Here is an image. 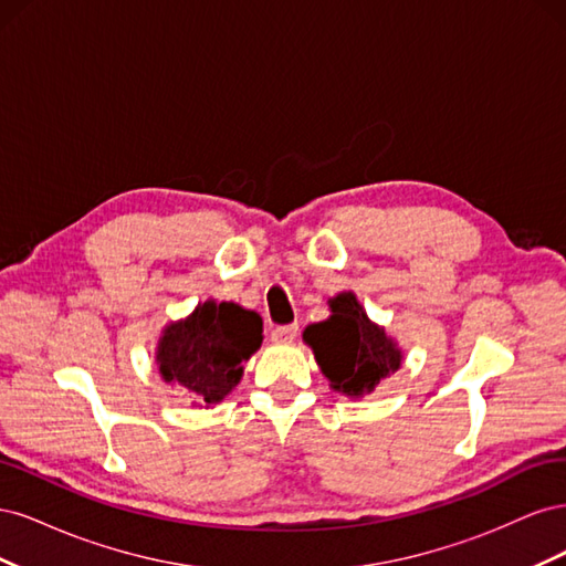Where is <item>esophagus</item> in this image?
<instances>
[{
	"label": "esophagus",
	"mask_w": 566,
	"mask_h": 566,
	"mask_svg": "<svg viewBox=\"0 0 566 566\" xmlns=\"http://www.w3.org/2000/svg\"><path fill=\"white\" fill-rule=\"evenodd\" d=\"M297 323H287V325H276V328L271 331V342H276V345H290L297 337Z\"/></svg>",
	"instance_id": "1"
}]
</instances>
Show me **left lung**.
I'll list each match as a JSON object with an SVG mask.
<instances>
[{"instance_id":"8db88e82","label":"left lung","mask_w":566,"mask_h":566,"mask_svg":"<svg viewBox=\"0 0 566 566\" xmlns=\"http://www.w3.org/2000/svg\"><path fill=\"white\" fill-rule=\"evenodd\" d=\"M328 304L331 318L306 325L302 339L314 349L331 387L361 399L401 368L403 354L385 328L368 318L354 293H339Z\"/></svg>"}]
</instances>
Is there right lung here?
<instances>
[{
  "mask_svg": "<svg viewBox=\"0 0 566 566\" xmlns=\"http://www.w3.org/2000/svg\"><path fill=\"white\" fill-rule=\"evenodd\" d=\"M260 347V314L233 302L208 300L191 316L165 325L156 361L167 385L212 406L241 382L243 361Z\"/></svg>",
  "mask_w": 566,
  "mask_h": 566,
  "instance_id": "right-lung-1",
  "label": "right lung"
}]
</instances>
